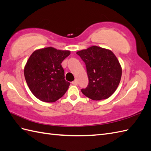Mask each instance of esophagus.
<instances>
[{"mask_svg":"<svg viewBox=\"0 0 151 151\" xmlns=\"http://www.w3.org/2000/svg\"><path fill=\"white\" fill-rule=\"evenodd\" d=\"M72 84L75 85V86H76L77 84H78V81H77V80H75L73 81V82H72Z\"/></svg>","mask_w":151,"mask_h":151,"instance_id":"esophagus-1","label":"esophagus"}]
</instances>
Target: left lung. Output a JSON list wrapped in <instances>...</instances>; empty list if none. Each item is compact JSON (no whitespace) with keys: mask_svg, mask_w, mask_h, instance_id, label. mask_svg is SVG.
Here are the masks:
<instances>
[{"mask_svg":"<svg viewBox=\"0 0 151 151\" xmlns=\"http://www.w3.org/2000/svg\"><path fill=\"white\" fill-rule=\"evenodd\" d=\"M76 53L86 65L88 84L82 93L92 100L109 98L117 89L122 76L119 60L110 50L92 46Z\"/></svg>","mask_w":151,"mask_h":151,"instance_id":"obj_1","label":"left lung"}]
</instances>
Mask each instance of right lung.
<instances>
[{"label":"right lung","instance_id":"right-lung-1","mask_svg":"<svg viewBox=\"0 0 151 151\" xmlns=\"http://www.w3.org/2000/svg\"><path fill=\"white\" fill-rule=\"evenodd\" d=\"M69 50L53 47L34 51L24 68V76L30 91L42 101L55 102L68 91L70 83L64 79L61 63L70 55Z\"/></svg>","mask_w":151,"mask_h":151}]
</instances>
